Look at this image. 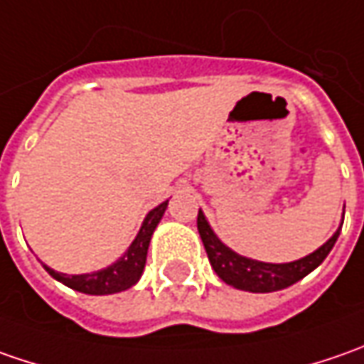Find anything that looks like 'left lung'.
<instances>
[{
  "label": "left lung",
  "instance_id": "obj_1",
  "mask_svg": "<svg viewBox=\"0 0 364 364\" xmlns=\"http://www.w3.org/2000/svg\"><path fill=\"white\" fill-rule=\"evenodd\" d=\"M196 225H198V232H200L208 261L218 277L229 286L245 289V291H253V294H267V291H277V289L294 286L301 277L314 272L316 267L326 259L330 249L338 239V231H336L312 255L291 261V263H263V261H255V259L241 257L235 251H231L227 245L220 243L200 210H198Z\"/></svg>",
  "mask_w": 364,
  "mask_h": 364
}]
</instances>
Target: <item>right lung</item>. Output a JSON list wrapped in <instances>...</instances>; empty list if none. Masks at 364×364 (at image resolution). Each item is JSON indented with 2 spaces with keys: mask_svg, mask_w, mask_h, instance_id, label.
Returning a JSON list of instances; mask_svg holds the SVG:
<instances>
[{
  "mask_svg": "<svg viewBox=\"0 0 364 364\" xmlns=\"http://www.w3.org/2000/svg\"><path fill=\"white\" fill-rule=\"evenodd\" d=\"M168 206V200L156 206L154 210H149V215L144 220L141 229L137 232L135 241L132 247L127 249V253L113 265H109L107 269L95 273H85V275H66V273H58L54 269H48V273L63 282L64 286L73 287L82 294H91V296H107V294H117L127 287H132L144 273L147 257V247H149V239L154 235V229L158 227L160 218L164 217V210Z\"/></svg>",
  "mask_w": 364,
  "mask_h": 364,
  "instance_id": "obj_1",
  "label": "right lung"
}]
</instances>
